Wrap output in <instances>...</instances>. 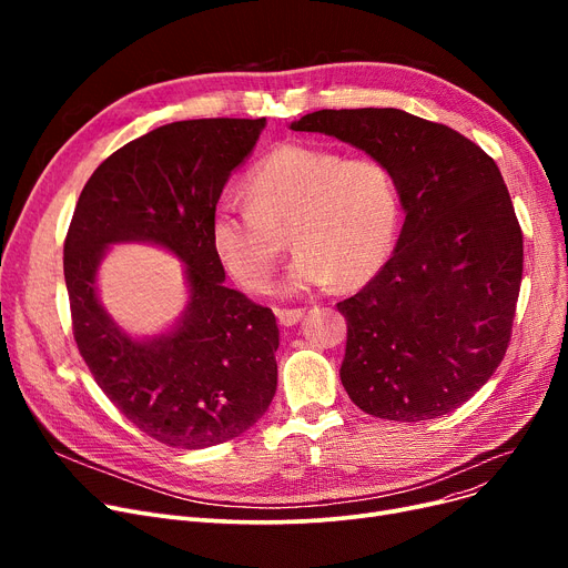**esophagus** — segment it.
<instances>
[{
    "label": "esophagus",
    "mask_w": 568,
    "mask_h": 568,
    "mask_svg": "<svg viewBox=\"0 0 568 568\" xmlns=\"http://www.w3.org/2000/svg\"><path fill=\"white\" fill-rule=\"evenodd\" d=\"M304 308H276V317H278V322L283 324V326H292V324H296L300 322L302 317H304Z\"/></svg>",
    "instance_id": "34e87169"
}]
</instances>
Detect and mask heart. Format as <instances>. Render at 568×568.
<instances>
[{
    "mask_svg": "<svg viewBox=\"0 0 568 568\" xmlns=\"http://www.w3.org/2000/svg\"><path fill=\"white\" fill-rule=\"evenodd\" d=\"M248 197L225 195L209 223L212 248L227 274L260 292L285 251L296 246L283 292L322 287L336 278L352 287L371 281L389 260L400 191L394 170L371 154L283 142L246 179Z\"/></svg>",
    "mask_w": 568,
    "mask_h": 568,
    "instance_id": "1",
    "label": "heart"
}]
</instances>
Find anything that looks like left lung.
I'll use <instances>...</instances> for the list:
<instances>
[{"instance_id": "1", "label": "left lung", "mask_w": 568, "mask_h": 568, "mask_svg": "<svg viewBox=\"0 0 568 568\" xmlns=\"http://www.w3.org/2000/svg\"><path fill=\"white\" fill-rule=\"evenodd\" d=\"M292 131L382 159L405 209L394 255L336 304L347 396L403 424L454 412L501 364L520 294L523 230L497 163L458 131L396 108L317 110Z\"/></svg>"}]
</instances>
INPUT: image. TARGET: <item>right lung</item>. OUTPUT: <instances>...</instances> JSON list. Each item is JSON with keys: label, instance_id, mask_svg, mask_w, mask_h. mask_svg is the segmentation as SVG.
<instances>
[{"label": "right lung", "instance_id": "right-lung-1", "mask_svg": "<svg viewBox=\"0 0 568 568\" xmlns=\"http://www.w3.org/2000/svg\"><path fill=\"white\" fill-rule=\"evenodd\" d=\"M262 119H189L108 156L84 184L64 239L73 338L110 403L140 433L174 449H204L246 433L272 405L278 326L272 308L223 285L212 212ZM154 241L187 262L192 302L178 329L140 344L95 300L108 243Z\"/></svg>", "mask_w": 568, "mask_h": 568}]
</instances>
